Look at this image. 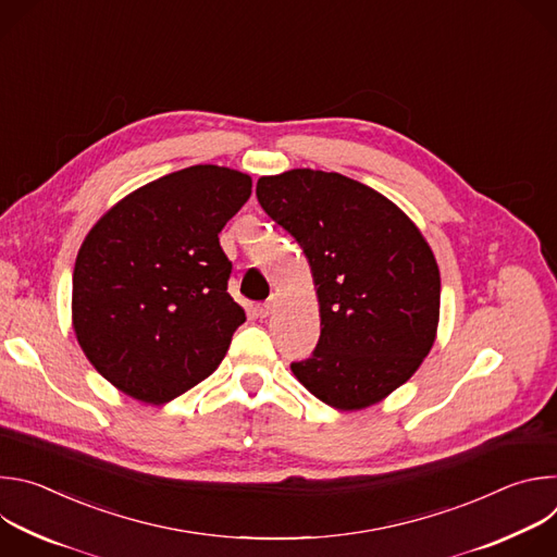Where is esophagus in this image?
<instances>
[{"label":"esophagus","mask_w":557,"mask_h":557,"mask_svg":"<svg viewBox=\"0 0 557 557\" xmlns=\"http://www.w3.org/2000/svg\"><path fill=\"white\" fill-rule=\"evenodd\" d=\"M258 314L260 317H269L271 312H273V299H267V301H262V304H258Z\"/></svg>","instance_id":"obj_1"}]
</instances>
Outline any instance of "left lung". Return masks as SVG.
<instances>
[{
    "mask_svg": "<svg viewBox=\"0 0 557 557\" xmlns=\"http://www.w3.org/2000/svg\"><path fill=\"white\" fill-rule=\"evenodd\" d=\"M262 209L304 249L322 335L293 374L337 410L404 385L428 357L441 275L414 222L379 191L335 172L290 170L256 187Z\"/></svg>",
    "mask_w": 557,
    "mask_h": 557,
    "instance_id": "1",
    "label": "left lung"
}]
</instances>
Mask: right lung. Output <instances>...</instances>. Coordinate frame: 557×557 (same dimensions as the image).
I'll use <instances>...</instances> for the list:
<instances>
[{
  "label": "right lung",
  "instance_id": "obj_1",
  "mask_svg": "<svg viewBox=\"0 0 557 557\" xmlns=\"http://www.w3.org/2000/svg\"><path fill=\"white\" fill-rule=\"evenodd\" d=\"M251 196V178L194 165L112 207L72 273V322L90 363L121 392L170 404L207 379L245 310L228 295L218 233Z\"/></svg>",
  "mask_w": 557,
  "mask_h": 557
}]
</instances>
